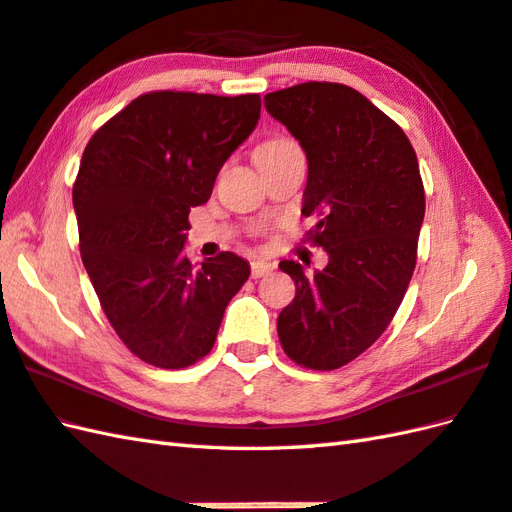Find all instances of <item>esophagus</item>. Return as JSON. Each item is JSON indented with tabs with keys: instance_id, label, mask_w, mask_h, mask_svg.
Here are the masks:
<instances>
[{
	"instance_id": "1",
	"label": "esophagus",
	"mask_w": 512,
	"mask_h": 512,
	"mask_svg": "<svg viewBox=\"0 0 512 512\" xmlns=\"http://www.w3.org/2000/svg\"><path fill=\"white\" fill-rule=\"evenodd\" d=\"M270 270H275V262H268V259H253V264H250V273L255 279L268 275Z\"/></svg>"
}]
</instances>
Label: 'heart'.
<instances>
[{"label":"heart","mask_w":512,"mask_h":512,"mask_svg":"<svg viewBox=\"0 0 512 512\" xmlns=\"http://www.w3.org/2000/svg\"><path fill=\"white\" fill-rule=\"evenodd\" d=\"M279 143H284V140H279ZM279 143H268V145H279ZM268 145H266V147H268Z\"/></svg>","instance_id":"1"}]
</instances>
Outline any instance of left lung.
Wrapping results in <instances>:
<instances>
[{
  "label": "left lung",
  "mask_w": 512,
  "mask_h": 512,
  "mask_svg": "<svg viewBox=\"0 0 512 512\" xmlns=\"http://www.w3.org/2000/svg\"><path fill=\"white\" fill-rule=\"evenodd\" d=\"M264 101L306 154L301 213L319 217L312 239L328 253L314 273L279 264L297 286L279 341L303 367L336 369L385 332L407 292L424 220L418 158L405 132L347 85L310 81Z\"/></svg>",
  "instance_id": "left-lung-1"
}]
</instances>
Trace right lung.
I'll return each mask as SVG.
<instances>
[{
    "label": "right lung",
    "mask_w": 512,
    "mask_h": 512,
    "mask_svg": "<svg viewBox=\"0 0 512 512\" xmlns=\"http://www.w3.org/2000/svg\"><path fill=\"white\" fill-rule=\"evenodd\" d=\"M259 94L151 92L92 136L72 189L81 257L112 328L145 363L182 369L211 352L246 259L193 268L189 211L253 134Z\"/></svg>",
    "instance_id": "1"
}]
</instances>
